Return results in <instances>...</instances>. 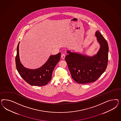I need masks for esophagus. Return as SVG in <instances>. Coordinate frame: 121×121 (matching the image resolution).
I'll return each instance as SVG.
<instances>
[{"label": "esophagus", "mask_w": 121, "mask_h": 121, "mask_svg": "<svg viewBox=\"0 0 121 121\" xmlns=\"http://www.w3.org/2000/svg\"><path fill=\"white\" fill-rule=\"evenodd\" d=\"M61 58H62V59H65V55L64 54H62L61 55Z\"/></svg>", "instance_id": "esophagus-1"}]
</instances>
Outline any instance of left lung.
Returning <instances> with one entry per match:
<instances>
[{
    "mask_svg": "<svg viewBox=\"0 0 121 121\" xmlns=\"http://www.w3.org/2000/svg\"><path fill=\"white\" fill-rule=\"evenodd\" d=\"M100 48L96 54L90 56L66 51V62L71 77L78 83L86 84L94 82L106 70L108 61V43L99 30L95 32Z\"/></svg>",
    "mask_w": 121,
    "mask_h": 121,
    "instance_id": "8db88e82",
    "label": "left lung"
}]
</instances>
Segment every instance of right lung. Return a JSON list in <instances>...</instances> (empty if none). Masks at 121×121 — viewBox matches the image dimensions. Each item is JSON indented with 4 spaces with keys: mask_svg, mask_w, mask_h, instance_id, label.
Segmentation results:
<instances>
[{
    "mask_svg": "<svg viewBox=\"0 0 121 121\" xmlns=\"http://www.w3.org/2000/svg\"><path fill=\"white\" fill-rule=\"evenodd\" d=\"M17 48L15 63L17 70L22 78L31 86H43L51 81L52 73L55 66L60 59L61 53L56 55H51L46 62L40 67L36 69L26 68L20 62L19 55V45Z\"/></svg>",
    "mask_w": 121,
    "mask_h": 121,
    "instance_id": "right-lung-1",
    "label": "right lung"
}]
</instances>
